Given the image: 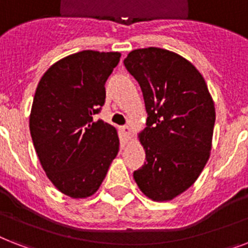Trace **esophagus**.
<instances>
[{"label":"esophagus","mask_w":248,"mask_h":248,"mask_svg":"<svg viewBox=\"0 0 248 248\" xmlns=\"http://www.w3.org/2000/svg\"><path fill=\"white\" fill-rule=\"evenodd\" d=\"M121 132L124 135V136H128L131 134V128L130 126H124V127H121Z\"/></svg>","instance_id":"obj_1"}]
</instances>
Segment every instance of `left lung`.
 <instances>
[{"label":"left lung","instance_id":"1","mask_svg":"<svg viewBox=\"0 0 248 248\" xmlns=\"http://www.w3.org/2000/svg\"><path fill=\"white\" fill-rule=\"evenodd\" d=\"M124 63L141 88L148 113L140 134L146 162L134 178L149 199L172 200L192 186L208 162L214 102L204 78L180 54L142 48Z\"/></svg>","mask_w":248,"mask_h":248}]
</instances>
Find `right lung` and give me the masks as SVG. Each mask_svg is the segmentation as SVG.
I'll return each mask as SVG.
<instances>
[{"mask_svg": "<svg viewBox=\"0 0 248 248\" xmlns=\"http://www.w3.org/2000/svg\"><path fill=\"white\" fill-rule=\"evenodd\" d=\"M118 52L82 51L48 68L30 112V135L44 172L74 199L92 196L120 149L117 131L94 120L106 102V81Z\"/></svg>", "mask_w": 248, "mask_h": 248, "instance_id": "right-lung-1", "label": "right lung"}]
</instances>
